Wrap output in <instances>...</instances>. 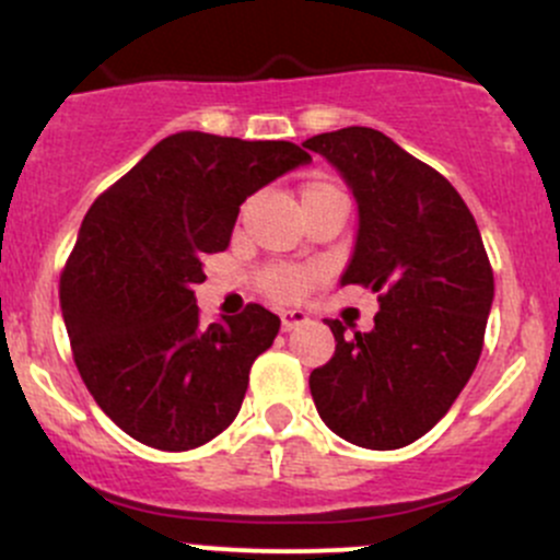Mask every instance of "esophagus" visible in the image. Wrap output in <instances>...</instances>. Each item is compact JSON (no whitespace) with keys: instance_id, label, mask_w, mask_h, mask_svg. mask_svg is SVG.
<instances>
[{"instance_id":"esophagus-1","label":"esophagus","mask_w":560,"mask_h":560,"mask_svg":"<svg viewBox=\"0 0 560 560\" xmlns=\"http://www.w3.org/2000/svg\"><path fill=\"white\" fill-rule=\"evenodd\" d=\"M306 323H310V315H306V312H302V310H288V312H282V315H280L282 330H293L299 326H306Z\"/></svg>"}]
</instances>
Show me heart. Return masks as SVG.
<instances>
[{
    "label": "heart",
    "instance_id": "heart-1",
    "mask_svg": "<svg viewBox=\"0 0 560 560\" xmlns=\"http://www.w3.org/2000/svg\"><path fill=\"white\" fill-rule=\"evenodd\" d=\"M326 191H339L334 184L323 182V178H312L302 186V200L315 195H326ZM312 275L304 269H275L264 278V291L278 302H299L310 288Z\"/></svg>",
    "mask_w": 560,
    "mask_h": 560
}]
</instances>
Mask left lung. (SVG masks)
I'll use <instances>...</instances> for the list:
<instances>
[{
	"mask_svg": "<svg viewBox=\"0 0 560 560\" xmlns=\"http://www.w3.org/2000/svg\"><path fill=\"white\" fill-rule=\"evenodd\" d=\"M358 202L341 285L378 293L369 334L328 320L336 352L310 374L312 400L354 446L402 448L459 398L483 350L494 272L470 208L430 165L374 128L306 138Z\"/></svg>",
	"mask_w": 560,
	"mask_h": 560,
	"instance_id": "1",
	"label": "left lung"
}]
</instances>
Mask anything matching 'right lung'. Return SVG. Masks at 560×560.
I'll return each mask as SVG.
<instances>
[{
  "mask_svg": "<svg viewBox=\"0 0 560 560\" xmlns=\"http://www.w3.org/2000/svg\"><path fill=\"white\" fill-rule=\"evenodd\" d=\"M306 162L296 143L182 130L88 210L61 312L82 382L130 438L189 451L234 422L280 317L248 304L202 328L195 285L202 258L230 245L240 206Z\"/></svg>",
  "mask_w": 560,
  "mask_h": 560,
  "instance_id": "add662e5",
  "label": "right lung"
}]
</instances>
